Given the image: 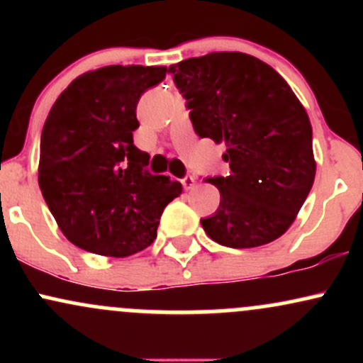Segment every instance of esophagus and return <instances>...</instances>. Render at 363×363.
Segmentation results:
<instances>
[{
    "mask_svg": "<svg viewBox=\"0 0 363 363\" xmlns=\"http://www.w3.org/2000/svg\"><path fill=\"white\" fill-rule=\"evenodd\" d=\"M181 182H182V186H184V189H193L196 181H194L193 176H186Z\"/></svg>",
    "mask_w": 363,
    "mask_h": 363,
    "instance_id": "obj_1",
    "label": "esophagus"
}]
</instances>
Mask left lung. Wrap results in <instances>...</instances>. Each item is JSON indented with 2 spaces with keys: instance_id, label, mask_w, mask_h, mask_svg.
<instances>
[{
  "instance_id": "8db88e82",
  "label": "left lung",
  "mask_w": 363,
  "mask_h": 363,
  "mask_svg": "<svg viewBox=\"0 0 363 363\" xmlns=\"http://www.w3.org/2000/svg\"><path fill=\"white\" fill-rule=\"evenodd\" d=\"M199 138L225 143L228 176L208 177L220 206L203 228L215 242L257 247L285 234L315 176L309 116L272 66L210 52L169 66Z\"/></svg>"
}]
</instances>
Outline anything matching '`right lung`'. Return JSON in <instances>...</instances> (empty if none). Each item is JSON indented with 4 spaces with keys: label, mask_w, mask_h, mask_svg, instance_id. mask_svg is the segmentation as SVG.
I'll list each match as a JSON object with an SVG mask.
<instances>
[{
    "label": "right lung",
    "mask_w": 363,
    "mask_h": 363,
    "mask_svg": "<svg viewBox=\"0 0 363 363\" xmlns=\"http://www.w3.org/2000/svg\"><path fill=\"white\" fill-rule=\"evenodd\" d=\"M164 66H106L83 73L57 97L40 136L39 186L69 242L126 257L155 240L164 208L181 182L153 176L133 145L141 95L165 78Z\"/></svg>",
    "instance_id": "obj_1"
}]
</instances>
